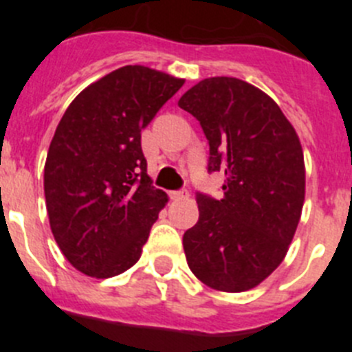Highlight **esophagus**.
<instances>
[{"mask_svg": "<svg viewBox=\"0 0 352 352\" xmlns=\"http://www.w3.org/2000/svg\"><path fill=\"white\" fill-rule=\"evenodd\" d=\"M170 199H174V201H182V199H186L188 197V190H173L169 192Z\"/></svg>", "mask_w": 352, "mask_h": 352, "instance_id": "1", "label": "esophagus"}]
</instances>
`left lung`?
Instances as JSON below:
<instances>
[{"label": "left lung", "mask_w": 352, "mask_h": 352, "mask_svg": "<svg viewBox=\"0 0 352 352\" xmlns=\"http://www.w3.org/2000/svg\"><path fill=\"white\" fill-rule=\"evenodd\" d=\"M210 142L208 173L223 197L197 194L199 220L183 234L186 263L223 292L256 287L284 261L305 201L303 149L280 107L236 77H210L179 98Z\"/></svg>", "instance_id": "obj_1"}]
</instances>
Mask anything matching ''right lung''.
<instances>
[{"label": "right lung", "mask_w": 352, "mask_h": 352, "mask_svg": "<svg viewBox=\"0 0 352 352\" xmlns=\"http://www.w3.org/2000/svg\"><path fill=\"white\" fill-rule=\"evenodd\" d=\"M185 80L126 65L89 84L56 129L43 192L56 243L95 278L126 272L141 257L167 194L146 174L141 130Z\"/></svg>", "instance_id": "right-lung-1"}]
</instances>
